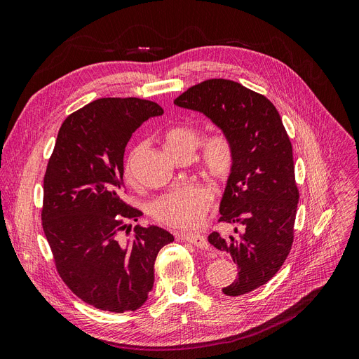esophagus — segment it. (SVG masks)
Masks as SVG:
<instances>
[{
    "label": "esophagus",
    "instance_id": "obj_1",
    "mask_svg": "<svg viewBox=\"0 0 359 359\" xmlns=\"http://www.w3.org/2000/svg\"><path fill=\"white\" fill-rule=\"evenodd\" d=\"M182 238L184 241L191 243L192 245L198 247V248H208V241L207 238L203 236V235H198V233H194V235H182Z\"/></svg>",
    "mask_w": 359,
    "mask_h": 359
}]
</instances>
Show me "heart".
<instances>
[{"mask_svg":"<svg viewBox=\"0 0 359 359\" xmlns=\"http://www.w3.org/2000/svg\"><path fill=\"white\" fill-rule=\"evenodd\" d=\"M201 143L198 159L205 176L213 180H224L233 168V146L226 133L215 131L201 142V130L187 123L171 126L164 133L167 152L175 158L192 156ZM142 149V144L131 151L126 163V177L128 182L135 179L133 161ZM213 203V192L203 184H179L167 194L161 195L151 204V215L164 226L189 231L200 226Z\"/></svg>","mask_w":359,"mask_h":359,"instance_id":"1","label":"heart"}]
</instances>
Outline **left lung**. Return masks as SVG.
<instances>
[{
    "instance_id": "obj_1",
    "label": "left lung",
    "mask_w": 359,
    "mask_h": 359,
    "mask_svg": "<svg viewBox=\"0 0 359 359\" xmlns=\"http://www.w3.org/2000/svg\"><path fill=\"white\" fill-rule=\"evenodd\" d=\"M175 104L204 114L232 142L235 161L219 222L233 231L211 232L208 243L238 264V278L223 293H250L280 271L294 240L299 189L283 119L269 99L223 78L188 88Z\"/></svg>"
}]
</instances>
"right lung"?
Masks as SVG:
<instances>
[{
	"label": "right lung",
	"mask_w": 359,
	"mask_h": 359,
	"mask_svg": "<svg viewBox=\"0 0 359 359\" xmlns=\"http://www.w3.org/2000/svg\"><path fill=\"white\" fill-rule=\"evenodd\" d=\"M159 104L137 97H103L65 119L44 176L43 229L56 269L75 296L97 309L130 312L148 300L154 264L170 232L135 228L119 232L142 211L123 200L124 151Z\"/></svg>",
	"instance_id": "right-lung-1"
}]
</instances>
